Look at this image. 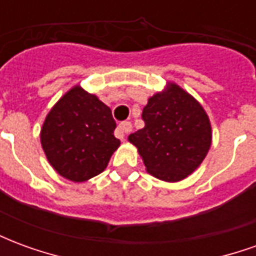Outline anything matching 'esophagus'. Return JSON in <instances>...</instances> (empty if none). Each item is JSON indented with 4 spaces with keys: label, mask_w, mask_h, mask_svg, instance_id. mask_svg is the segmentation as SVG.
<instances>
[{
    "label": "esophagus",
    "mask_w": 256,
    "mask_h": 256,
    "mask_svg": "<svg viewBox=\"0 0 256 256\" xmlns=\"http://www.w3.org/2000/svg\"><path fill=\"white\" fill-rule=\"evenodd\" d=\"M132 128H133V126H132V123L130 122L120 123V124L118 126V134H119V137L122 140H124V137L132 132Z\"/></svg>",
    "instance_id": "34e87169"
}]
</instances>
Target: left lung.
Segmentation results:
<instances>
[{
  "label": "left lung",
  "instance_id": "left-lung-1",
  "mask_svg": "<svg viewBox=\"0 0 256 256\" xmlns=\"http://www.w3.org/2000/svg\"><path fill=\"white\" fill-rule=\"evenodd\" d=\"M145 126L130 134L146 172L166 182H178L198 168L211 146L208 115L193 96L168 82L150 97L142 110Z\"/></svg>",
  "mask_w": 256,
  "mask_h": 256
}]
</instances>
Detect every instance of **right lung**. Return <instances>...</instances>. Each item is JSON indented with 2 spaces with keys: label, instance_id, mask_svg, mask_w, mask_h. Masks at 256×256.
I'll list each match as a JSON object with an SVG mask.
<instances>
[{
  "label": "right lung",
  "instance_id": "add662e5",
  "mask_svg": "<svg viewBox=\"0 0 256 256\" xmlns=\"http://www.w3.org/2000/svg\"><path fill=\"white\" fill-rule=\"evenodd\" d=\"M110 106L79 84L53 106L41 128V145L50 166L74 182L106 170L120 141Z\"/></svg>",
  "mask_w": 256,
  "mask_h": 256
}]
</instances>
